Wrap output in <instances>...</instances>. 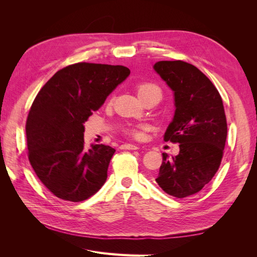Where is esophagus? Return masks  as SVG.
<instances>
[{
	"instance_id": "obj_1",
	"label": "esophagus",
	"mask_w": 257,
	"mask_h": 257,
	"mask_svg": "<svg viewBox=\"0 0 257 257\" xmlns=\"http://www.w3.org/2000/svg\"><path fill=\"white\" fill-rule=\"evenodd\" d=\"M121 149H124V150H137V149H139V147H137V146H135V145H122L121 147Z\"/></svg>"
}]
</instances>
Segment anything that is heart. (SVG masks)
<instances>
[{
    "instance_id": "1",
    "label": "heart",
    "mask_w": 257,
    "mask_h": 257,
    "mask_svg": "<svg viewBox=\"0 0 257 257\" xmlns=\"http://www.w3.org/2000/svg\"><path fill=\"white\" fill-rule=\"evenodd\" d=\"M135 89L138 96L141 97L144 102L149 98H161L162 96V91L161 88L159 87L158 84H155L153 82L150 81H143V82H138L135 85ZM110 104L112 103V100L109 102ZM124 133H125L127 136L133 137L135 139H139L142 138L143 133L142 131L139 130L138 127L135 126H128L124 128Z\"/></svg>"
}]
</instances>
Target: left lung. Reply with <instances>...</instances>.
Returning <instances> with one entry per match:
<instances>
[{
	"label": "left lung",
	"instance_id": "1",
	"mask_svg": "<svg viewBox=\"0 0 257 257\" xmlns=\"http://www.w3.org/2000/svg\"><path fill=\"white\" fill-rule=\"evenodd\" d=\"M154 69L175 92L176 112L164 141L180 148L172 158L163 153L155 181L168 195L189 197L203 190L221 165L227 137L222 97L204 73L184 61H160Z\"/></svg>",
	"mask_w": 257,
	"mask_h": 257
}]
</instances>
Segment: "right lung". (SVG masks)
<instances>
[{
    "label": "right lung",
    "instance_id": "obj_1",
    "mask_svg": "<svg viewBox=\"0 0 257 257\" xmlns=\"http://www.w3.org/2000/svg\"><path fill=\"white\" fill-rule=\"evenodd\" d=\"M130 73L122 65L79 62L60 69L37 93L26 123L28 158L54 196L79 203L105 183L115 150L85 148L83 123Z\"/></svg>",
    "mask_w": 257,
    "mask_h": 257
}]
</instances>
